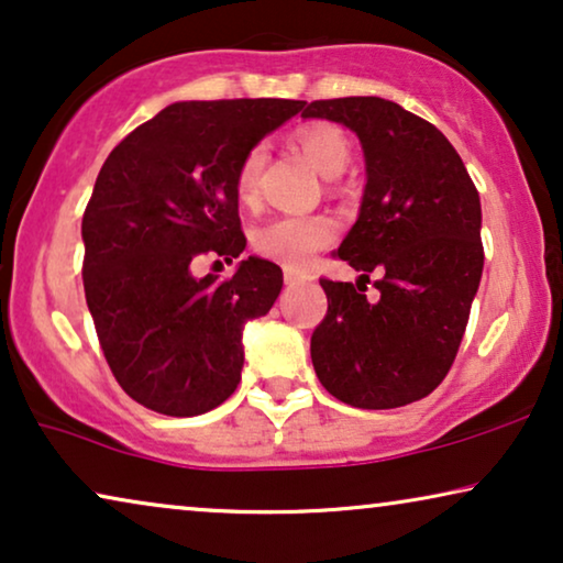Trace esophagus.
Instances as JSON below:
<instances>
[{
  "instance_id": "1",
  "label": "esophagus",
  "mask_w": 563,
  "mask_h": 563,
  "mask_svg": "<svg viewBox=\"0 0 563 563\" xmlns=\"http://www.w3.org/2000/svg\"><path fill=\"white\" fill-rule=\"evenodd\" d=\"M284 282H287L289 287H297V284L310 282V274H307V272H299V268H289V266H284Z\"/></svg>"
}]
</instances>
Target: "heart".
I'll use <instances>...</instances> for the list:
<instances>
[{"label": "heart", "mask_w": 563, "mask_h": 563, "mask_svg": "<svg viewBox=\"0 0 563 563\" xmlns=\"http://www.w3.org/2000/svg\"><path fill=\"white\" fill-rule=\"evenodd\" d=\"M299 148L322 176H338L349 166L351 148L341 130L333 125H307L297 133ZM266 164L264 145L245 151L235 172V191L243 205L258 199V181ZM333 238V220L325 214H279L251 233V245L258 256L289 268L310 264V258Z\"/></svg>", "instance_id": "1"}]
</instances>
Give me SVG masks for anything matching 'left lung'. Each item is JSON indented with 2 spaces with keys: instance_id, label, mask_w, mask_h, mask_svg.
Listing matches in <instances>:
<instances>
[{
  "instance_id": "obj_1",
  "label": "left lung",
  "mask_w": 563,
  "mask_h": 563,
  "mask_svg": "<svg viewBox=\"0 0 563 563\" xmlns=\"http://www.w3.org/2000/svg\"><path fill=\"white\" fill-rule=\"evenodd\" d=\"M302 118L351 128L366 161L358 220L338 249L361 279H320L328 314L310 341L314 374L361 410L418 402L449 374L479 289V191L449 137L389 99H318ZM374 271L379 303L363 295Z\"/></svg>"
}]
</instances>
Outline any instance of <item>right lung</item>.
<instances>
[{
  "label": "right lung",
  "instance_id": "1",
  "mask_svg": "<svg viewBox=\"0 0 563 563\" xmlns=\"http://www.w3.org/2000/svg\"><path fill=\"white\" fill-rule=\"evenodd\" d=\"M299 99L176 102L107 156L84 210V295L114 379L135 402L191 418L241 382L243 325L272 310L284 276L249 256L230 279L191 276L205 253L245 249L235 172Z\"/></svg>",
  "mask_w": 563,
  "mask_h": 563
}]
</instances>
